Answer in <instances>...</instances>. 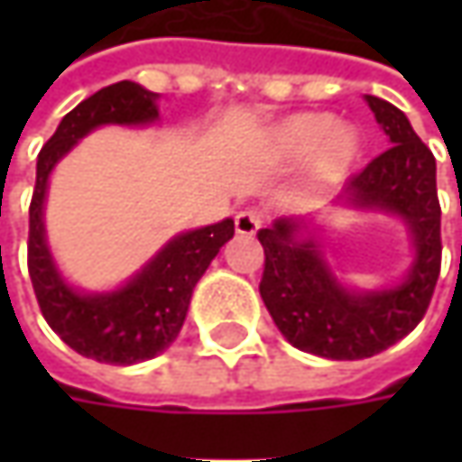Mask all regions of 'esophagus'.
I'll use <instances>...</instances> for the list:
<instances>
[{
  "label": "esophagus",
  "instance_id": "34e87169",
  "mask_svg": "<svg viewBox=\"0 0 462 462\" xmlns=\"http://www.w3.org/2000/svg\"><path fill=\"white\" fill-rule=\"evenodd\" d=\"M262 228V216L257 210H239L236 213V234L241 236H254Z\"/></svg>",
  "mask_w": 462,
  "mask_h": 462
}]
</instances>
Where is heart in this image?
Here are the masks:
<instances>
[{"label": "heart", "mask_w": 462, "mask_h": 462, "mask_svg": "<svg viewBox=\"0 0 462 462\" xmlns=\"http://www.w3.org/2000/svg\"><path fill=\"white\" fill-rule=\"evenodd\" d=\"M270 152L282 164L306 162V187L327 192L345 182L363 159V135L328 113H295L270 134Z\"/></svg>", "instance_id": "heart-1"}]
</instances>
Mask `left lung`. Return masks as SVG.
<instances>
[{
    "label": "left lung",
    "mask_w": 462,
    "mask_h": 462,
    "mask_svg": "<svg viewBox=\"0 0 462 462\" xmlns=\"http://www.w3.org/2000/svg\"><path fill=\"white\" fill-rule=\"evenodd\" d=\"M388 149L346 182L339 208L396 216L414 259L396 285L357 291L328 264L313 218H277L257 236L264 246L259 295L280 334L327 360H363L403 339L435 293L442 259L437 164L396 105L365 95Z\"/></svg>",
    "instance_id": "obj_1"
}]
</instances>
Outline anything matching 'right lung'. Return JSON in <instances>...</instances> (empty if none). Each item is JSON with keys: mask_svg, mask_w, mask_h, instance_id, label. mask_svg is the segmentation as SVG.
<instances>
[{"mask_svg": "<svg viewBox=\"0 0 462 462\" xmlns=\"http://www.w3.org/2000/svg\"><path fill=\"white\" fill-rule=\"evenodd\" d=\"M159 95L135 81H117L63 116L56 134L38 153L30 203L27 270L48 327L71 349L97 363L135 365L162 355L185 324L189 298L208 264L234 239V221L223 218L177 234L135 275L116 291H79L61 275L45 236V195L56 164L84 135L102 125H152L159 120Z\"/></svg>", "mask_w": 462, "mask_h": 462, "instance_id": "add662e5", "label": "right lung"}]
</instances>
